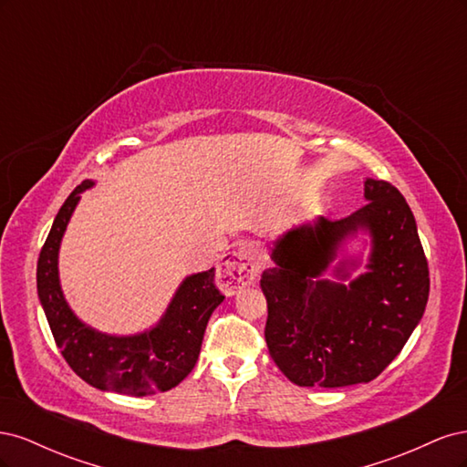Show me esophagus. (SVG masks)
Here are the masks:
<instances>
[{
  "instance_id": "obj_1",
  "label": "esophagus",
  "mask_w": 467,
  "mask_h": 467,
  "mask_svg": "<svg viewBox=\"0 0 467 467\" xmlns=\"http://www.w3.org/2000/svg\"><path fill=\"white\" fill-rule=\"evenodd\" d=\"M263 261L259 249L253 244H245L234 251L232 255L218 266V285L220 288L232 296L242 288L253 285V280L261 273Z\"/></svg>"
}]
</instances>
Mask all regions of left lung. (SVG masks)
Masks as SVG:
<instances>
[{
    "label": "left lung",
    "instance_id": "left-lung-1",
    "mask_svg": "<svg viewBox=\"0 0 467 467\" xmlns=\"http://www.w3.org/2000/svg\"><path fill=\"white\" fill-rule=\"evenodd\" d=\"M364 199L350 216L296 225L271 247L275 266L261 276L265 341L296 386L368 384L400 355L425 314L429 265L411 208L386 181L366 179ZM358 234L371 237L369 273L350 279L359 258L344 256L342 247ZM335 260L337 280L323 279Z\"/></svg>",
    "mask_w": 467,
    "mask_h": 467
}]
</instances>
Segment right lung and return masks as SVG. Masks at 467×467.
Masks as SVG:
<instances>
[{
  "mask_svg": "<svg viewBox=\"0 0 467 467\" xmlns=\"http://www.w3.org/2000/svg\"><path fill=\"white\" fill-rule=\"evenodd\" d=\"M93 185L91 179L83 181L54 218L36 265L40 306L62 357L89 386L136 398L167 391L179 386L194 368L208 319L223 300L216 288L214 266L182 280L161 319L142 333L109 335L83 323L64 298L58 253L81 192Z\"/></svg>",
  "mask_w": 467,
  "mask_h": 467,
  "instance_id": "right-lung-1",
  "label": "right lung"
}]
</instances>
